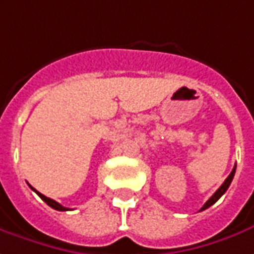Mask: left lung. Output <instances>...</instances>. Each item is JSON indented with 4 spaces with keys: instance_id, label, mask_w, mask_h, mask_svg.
<instances>
[{
    "instance_id": "left-lung-1",
    "label": "left lung",
    "mask_w": 254,
    "mask_h": 254,
    "mask_svg": "<svg viewBox=\"0 0 254 254\" xmlns=\"http://www.w3.org/2000/svg\"><path fill=\"white\" fill-rule=\"evenodd\" d=\"M235 171H236V165H235V167H234V170H232V172H231V174H229V175H228V178H227V179L224 181V184H222V185L220 186L218 189H217V192L214 193L213 196H211V197H210V199L207 200L206 203H204V206L200 208V211H203V210H206V208H208V207H210V206H213L214 203H215L217 200L220 199V197H221L224 193L227 192V189H228L229 185H231V182H232V179H234V175H235Z\"/></svg>"
}]
</instances>
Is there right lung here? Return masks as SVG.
<instances>
[{"label": "right lung", "instance_id": "add662e5", "mask_svg": "<svg viewBox=\"0 0 254 254\" xmlns=\"http://www.w3.org/2000/svg\"><path fill=\"white\" fill-rule=\"evenodd\" d=\"M29 186H30V185H29ZM30 189H32V190H34V192L37 193V194H39V196H40V197H41V200H44V201L47 203L48 206L53 207L54 210H58V211H66V210H69V208H66V207L61 206V204H60L58 201H55V200L50 199V197H47V196H44V194H41L40 192H37V190H36V189H34L33 186H30Z\"/></svg>", "mask_w": 254, "mask_h": 254}]
</instances>
